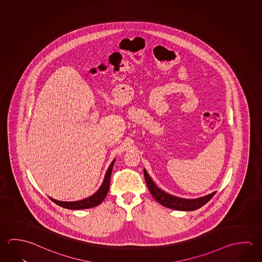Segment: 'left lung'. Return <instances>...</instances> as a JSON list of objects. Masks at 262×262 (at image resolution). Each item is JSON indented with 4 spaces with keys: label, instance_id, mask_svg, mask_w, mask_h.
Returning a JSON list of instances; mask_svg holds the SVG:
<instances>
[{
    "label": "left lung",
    "instance_id": "8db88e82",
    "mask_svg": "<svg viewBox=\"0 0 262 262\" xmlns=\"http://www.w3.org/2000/svg\"><path fill=\"white\" fill-rule=\"evenodd\" d=\"M144 179L146 181L147 187L149 188L151 196L156 199V202H159L163 206L167 207L170 209H174L178 211H194L206 204L207 202L214 196L215 192L211 193L204 197L194 199V200H186L181 198L174 197L170 194L164 192L160 188H157L156 184L151 180L146 171L143 170Z\"/></svg>",
    "mask_w": 262,
    "mask_h": 262
}]
</instances>
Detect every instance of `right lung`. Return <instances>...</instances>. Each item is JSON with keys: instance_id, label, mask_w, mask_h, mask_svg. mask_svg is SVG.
<instances>
[{"instance_id": "add662e5", "label": "right lung", "mask_w": 262, "mask_h": 262, "mask_svg": "<svg viewBox=\"0 0 262 262\" xmlns=\"http://www.w3.org/2000/svg\"><path fill=\"white\" fill-rule=\"evenodd\" d=\"M114 162L111 163L108 169L106 171V176H105V179L104 182L102 184L100 188L97 190V192L95 193L91 197L86 198L82 201H78V202H59L56 201L54 199H51L52 202L56 203L57 205L60 207H63L66 209H70V210H81V209H88V208H92V207L97 206L101 203L104 199L106 198V194L108 192L110 189V184H111V172H112V168L114 165Z\"/></svg>"}]
</instances>
